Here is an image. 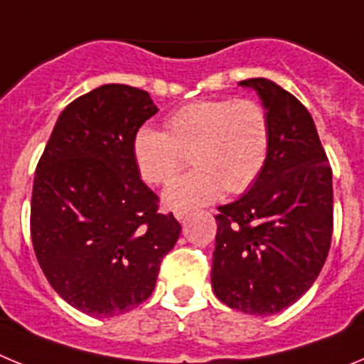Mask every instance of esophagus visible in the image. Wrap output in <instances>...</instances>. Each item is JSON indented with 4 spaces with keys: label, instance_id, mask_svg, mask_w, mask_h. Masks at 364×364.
Wrapping results in <instances>:
<instances>
[{
    "label": "esophagus",
    "instance_id": "esophagus-1",
    "mask_svg": "<svg viewBox=\"0 0 364 364\" xmlns=\"http://www.w3.org/2000/svg\"><path fill=\"white\" fill-rule=\"evenodd\" d=\"M175 217L176 220L184 222L186 217H188V210H175Z\"/></svg>",
    "mask_w": 364,
    "mask_h": 364
}]
</instances>
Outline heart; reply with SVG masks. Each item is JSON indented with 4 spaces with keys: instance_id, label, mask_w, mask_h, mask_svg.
<instances>
[{
    "instance_id": "obj_1",
    "label": "heart",
    "mask_w": 364,
    "mask_h": 364,
    "mask_svg": "<svg viewBox=\"0 0 364 364\" xmlns=\"http://www.w3.org/2000/svg\"><path fill=\"white\" fill-rule=\"evenodd\" d=\"M167 133L144 125L133 136L136 169L147 184L171 182L191 154L195 171L173 182L164 202L173 210L211 204L252 188L269 153V120L252 98L200 100L171 112Z\"/></svg>"
}]
</instances>
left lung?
<instances>
[{"label": "left lung", "instance_id": "8db88e82", "mask_svg": "<svg viewBox=\"0 0 364 364\" xmlns=\"http://www.w3.org/2000/svg\"><path fill=\"white\" fill-rule=\"evenodd\" d=\"M239 85L252 87L266 109L269 153L246 195L218 208L211 284L230 308L273 315L310 290L330 252L332 167L294 95L266 78Z\"/></svg>", "mask_w": 364, "mask_h": 364}]
</instances>
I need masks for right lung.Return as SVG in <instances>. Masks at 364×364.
<instances>
[{"mask_svg":"<svg viewBox=\"0 0 364 364\" xmlns=\"http://www.w3.org/2000/svg\"><path fill=\"white\" fill-rule=\"evenodd\" d=\"M156 111L142 89L98 87L63 109L38 162L34 253L54 291L92 317L142 304L182 230L134 164V133Z\"/></svg>","mask_w":364,"mask_h":364,"instance_id":"right-lung-1","label":"right lung"}]
</instances>
